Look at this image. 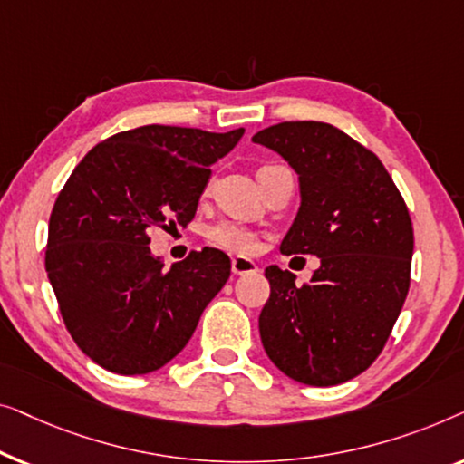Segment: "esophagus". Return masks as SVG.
Listing matches in <instances>:
<instances>
[{"mask_svg": "<svg viewBox=\"0 0 464 464\" xmlns=\"http://www.w3.org/2000/svg\"><path fill=\"white\" fill-rule=\"evenodd\" d=\"M231 269L235 276H247V273H256L258 265L246 256H235L231 260Z\"/></svg>", "mask_w": 464, "mask_h": 464, "instance_id": "34e87169", "label": "esophagus"}]
</instances>
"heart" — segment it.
<instances>
[{
  "instance_id": "b5f03b06",
  "label": "heart",
  "mask_w": 464,
  "mask_h": 464,
  "mask_svg": "<svg viewBox=\"0 0 464 464\" xmlns=\"http://www.w3.org/2000/svg\"><path fill=\"white\" fill-rule=\"evenodd\" d=\"M271 168V166H265ZM260 168V169H265ZM208 241L220 250L233 254H252L258 250V235L237 223H220L208 229Z\"/></svg>"
}]
</instances>
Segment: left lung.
Here are the masks:
<instances>
[{
  "label": "left lung",
  "instance_id": "8db88e82",
  "mask_svg": "<svg viewBox=\"0 0 464 464\" xmlns=\"http://www.w3.org/2000/svg\"><path fill=\"white\" fill-rule=\"evenodd\" d=\"M252 140L298 172L303 201L279 250L322 260L303 285L266 266L260 341L298 382H347L381 355L406 303L414 252L408 206L381 160L330 123L282 121Z\"/></svg>",
  "mask_w": 464,
  "mask_h": 464
}]
</instances>
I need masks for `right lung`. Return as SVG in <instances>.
Returning a JSON list of instances; mask_svg holds the SVG:
<instances>
[{
    "label": "right lung",
    "instance_id": "obj_1",
    "mask_svg": "<svg viewBox=\"0 0 464 464\" xmlns=\"http://www.w3.org/2000/svg\"><path fill=\"white\" fill-rule=\"evenodd\" d=\"M241 136L244 128L126 130L90 149L64 182L45 271L69 334L104 370L134 376L166 365L229 279L231 260L217 247L164 269L149 231L191 223L212 164Z\"/></svg>",
    "mask_w": 464,
    "mask_h": 464
}]
</instances>
